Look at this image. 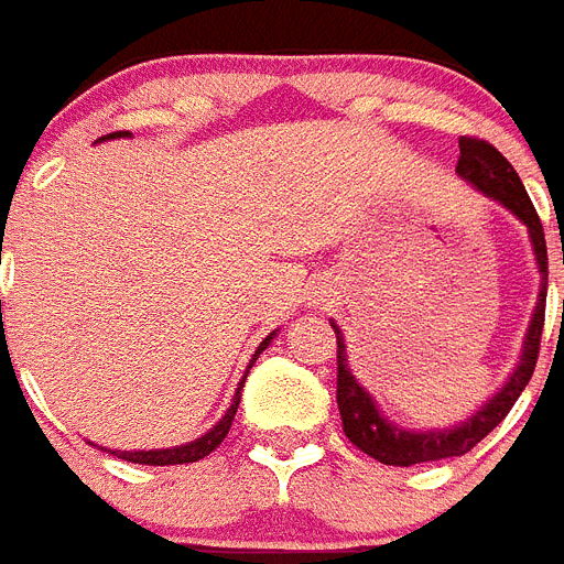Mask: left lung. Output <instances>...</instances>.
I'll return each mask as SVG.
<instances>
[{
  "label": "left lung",
  "mask_w": 564,
  "mask_h": 564,
  "mask_svg": "<svg viewBox=\"0 0 564 564\" xmlns=\"http://www.w3.org/2000/svg\"><path fill=\"white\" fill-rule=\"evenodd\" d=\"M456 174L462 180H467L470 186L479 188L481 194H487V197H494L496 203H501L505 209L513 212V215L528 226L533 254H536L539 274H542L536 310H533L531 326H528V335H524L519 364H516V370L510 372L508 381L501 384V390L496 392L494 399H487L470 419H465L462 424H456V427L424 430V433H421V430L399 427V424H392V421H387L384 415H381V410H378V404L372 401L370 392L364 390V387L355 381L352 372H349L344 335H340L338 324L329 321L335 329V338H338V392H335V395H338L340 424H344V433H347L349 442H352L358 451H364L367 456L376 458V462H381V465L413 467L424 465V462H438V458L465 456V453L473 451L487 433H494V430L499 427L501 419L510 413V406H513L516 399L522 395V390L528 387V381H531L533 370H536L539 340H542V326H545L547 297V246L545 231H542V220H539L531 197L524 192L522 180L513 172V165L501 158L499 151L487 143V140L458 137Z\"/></svg>",
  "instance_id": "8db88e82"
}]
</instances>
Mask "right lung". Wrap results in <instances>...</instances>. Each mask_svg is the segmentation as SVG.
Wrapping results in <instances>:
<instances>
[{"instance_id": "1", "label": "right lung", "mask_w": 564, "mask_h": 564, "mask_svg": "<svg viewBox=\"0 0 564 564\" xmlns=\"http://www.w3.org/2000/svg\"><path fill=\"white\" fill-rule=\"evenodd\" d=\"M111 137H129V131H113V134L102 137V140H111ZM278 333V329H274ZM274 333H269L267 338L260 340V347L254 349L252 361H249V367H246L243 372V381L238 384V392H235V399H231V406L226 410V415L220 421H217L215 427L209 430L206 435H200V438H194V442L188 444H180V447H165V451H108L111 456L117 458H126V462H131V465H154V467H165V465H188V462H200L203 456H209L212 451H215L217 444L224 442L226 433H229L231 421H235V413H238V404H240V390H243L246 384V376H249V370L254 367V361H258V355L263 352V349L272 344Z\"/></svg>"}]
</instances>
